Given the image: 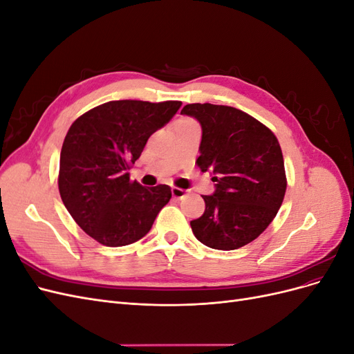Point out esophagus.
I'll list each match as a JSON object with an SVG mask.
<instances>
[{
    "mask_svg": "<svg viewBox=\"0 0 354 354\" xmlns=\"http://www.w3.org/2000/svg\"><path fill=\"white\" fill-rule=\"evenodd\" d=\"M171 194H173V196L176 199H183L187 195V190L180 189V187H173V189H171Z\"/></svg>",
    "mask_w": 354,
    "mask_h": 354,
    "instance_id": "1",
    "label": "esophagus"
}]
</instances>
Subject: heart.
Listing matches in <instances>:
<instances>
[{"label":"heart","instance_id":"obj_1","mask_svg":"<svg viewBox=\"0 0 354 354\" xmlns=\"http://www.w3.org/2000/svg\"><path fill=\"white\" fill-rule=\"evenodd\" d=\"M189 124H194V122L189 121V120H180V121L177 122V125H189Z\"/></svg>","mask_w":354,"mask_h":354}]
</instances>
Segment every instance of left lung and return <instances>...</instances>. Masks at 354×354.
Here are the masks:
<instances>
[{
    "label": "left lung",
    "instance_id": "1",
    "mask_svg": "<svg viewBox=\"0 0 354 354\" xmlns=\"http://www.w3.org/2000/svg\"><path fill=\"white\" fill-rule=\"evenodd\" d=\"M181 113L201 124L196 164L211 171L216 192L202 196L205 211L190 221L199 242L230 251L252 242L279 211L286 176L276 136L251 115L211 103L186 104Z\"/></svg>",
    "mask_w": 354,
    "mask_h": 354
}]
</instances>
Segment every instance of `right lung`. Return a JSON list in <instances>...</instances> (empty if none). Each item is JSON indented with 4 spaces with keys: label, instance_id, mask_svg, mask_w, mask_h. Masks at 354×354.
Segmentation results:
<instances>
[{
    "label": "right lung",
    "instance_id": "add662e5",
    "mask_svg": "<svg viewBox=\"0 0 354 354\" xmlns=\"http://www.w3.org/2000/svg\"><path fill=\"white\" fill-rule=\"evenodd\" d=\"M180 106L174 100H113L71 125L60 152V198L78 226L99 243L124 246L142 239L169 202V186L145 187L127 171Z\"/></svg>",
    "mask_w": 354,
    "mask_h": 354
}]
</instances>
